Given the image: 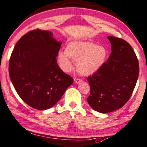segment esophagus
Wrapping results in <instances>:
<instances>
[{"mask_svg": "<svg viewBox=\"0 0 147 147\" xmlns=\"http://www.w3.org/2000/svg\"><path fill=\"white\" fill-rule=\"evenodd\" d=\"M74 80H75V82L77 83V84H79V83H80L81 81V79L80 78H78V77H75L74 79Z\"/></svg>", "mask_w": 147, "mask_h": 147, "instance_id": "34e87169", "label": "esophagus"}]
</instances>
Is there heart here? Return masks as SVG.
I'll use <instances>...</instances> for the list:
<instances>
[{
    "instance_id": "obj_1",
    "label": "heart",
    "mask_w": 147,
    "mask_h": 147,
    "mask_svg": "<svg viewBox=\"0 0 147 147\" xmlns=\"http://www.w3.org/2000/svg\"><path fill=\"white\" fill-rule=\"evenodd\" d=\"M107 57L105 48L90 42L75 41L69 43L66 51H60L58 61L65 72H70L74 63L78 62V70L84 75H90L98 71Z\"/></svg>"
}]
</instances>
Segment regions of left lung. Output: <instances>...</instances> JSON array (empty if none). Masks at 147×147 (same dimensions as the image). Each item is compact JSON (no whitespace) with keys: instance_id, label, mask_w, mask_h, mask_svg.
<instances>
[{"instance_id":"left-lung-1","label":"left lung","mask_w":147,"mask_h":147,"mask_svg":"<svg viewBox=\"0 0 147 147\" xmlns=\"http://www.w3.org/2000/svg\"><path fill=\"white\" fill-rule=\"evenodd\" d=\"M112 53L107 61L87 80V98L94 110L109 113L121 108L131 96L139 75V63L134 49L121 38L108 36Z\"/></svg>"}]
</instances>
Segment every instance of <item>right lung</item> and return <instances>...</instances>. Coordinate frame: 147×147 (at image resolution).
<instances>
[{"label":"right lung","instance_id":"add662e5","mask_svg":"<svg viewBox=\"0 0 147 147\" xmlns=\"http://www.w3.org/2000/svg\"><path fill=\"white\" fill-rule=\"evenodd\" d=\"M61 45L52 32L38 29L21 37L12 51L10 79L19 96L33 108L52 107L73 83L57 62Z\"/></svg>","mask_w":147,"mask_h":147}]
</instances>
